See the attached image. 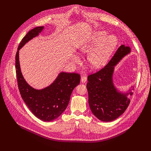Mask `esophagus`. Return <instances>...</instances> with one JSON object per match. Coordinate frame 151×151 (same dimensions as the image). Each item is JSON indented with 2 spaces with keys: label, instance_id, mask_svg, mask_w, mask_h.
<instances>
[{
  "label": "esophagus",
  "instance_id": "34e87169",
  "mask_svg": "<svg viewBox=\"0 0 151 151\" xmlns=\"http://www.w3.org/2000/svg\"><path fill=\"white\" fill-rule=\"evenodd\" d=\"M81 82H82L83 83H86V81H87V77H86V76H83L81 77Z\"/></svg>",
  "mask_w": 151,
  "mask_h": 151
}]
</instances>
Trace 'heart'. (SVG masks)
<instances>
[{
	"mask_svg": "<svg viewBox=\"0 0 151 151\" xmlns=\"http://www.w3.org/2000/svg\"><path fill=\"white\" fill-rule=\"evenodd\" d=\"M106 37L105 32H97L91 40L80 47L81 54H89L88 62L93 68H99L104 66L117 45V40L115 36ZM73 60L75 63L80 62V59L76 56H74Z\"/></svg>",
	"mask_w": 151,
	"mask_h": 151,
	"instance_id": "1",
	"label": "heart"
}]
</instances>
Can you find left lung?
<instances>
[{"mask_svg": "<svg viewBox=\"0 0 151 151\" xmlns=\"http://www.w3.org/2000/svg\"><path fill=\"white\" fill-rule=\"evenodd\" d=\"M130 52L129 46L121 45L104 68L88 76L87 83L89 104L91 111L99 120L111 122L122 115L129 106L130 100L127 96L133 92L121 93L118 92L113 82L114 66Z\"/></svg>", "mask_w": 151, "mask_h": 151, "instance_id": "left-lung-1", "label": "left lung"}]
</instances>
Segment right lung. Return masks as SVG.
<instances>
[{"label":"right lung","instance_id":"right-lung-1","mask_svg":"<svg viewBox=\"0 0 151 151\" xmlns=\"http://www.w3.org/2000/svg\"><path fill=\"white\" fill-rule=\"evenodd\" d=\"M43 29V26L37 27L24 37L16 54L15 66L18 88L22 100L39 119L50 122L57 119L65 110L71 92L80 84L81 76L76 73L61 72L50 86L42 90L35 89L27 83L21 71L19 50L30 40L37 36Z\"/></svg>","mask_w":151,"mask_h":151}]
</instances>
